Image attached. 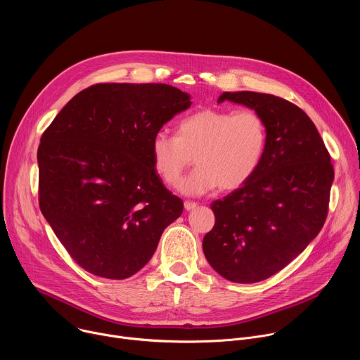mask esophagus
<instances>
[{"instance_id":"esophagus-1","label":"esophagus","mask_w":360,"mask_h":360,"mask_svg":"<svg viewBox=\"0 0 360 360\" xmlns=\"http://www.w3.org/2000/svg\"><path fill=\"white\" fill-rule=\"evenodd\" d=\"M198 207V205L195 203V202H189V200H186L185 203H184V208H185V211H192V210H195Z\"/></svg>"}]
</instances>
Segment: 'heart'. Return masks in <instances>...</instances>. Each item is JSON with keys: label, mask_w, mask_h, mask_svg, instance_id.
<instances>
[{"label": "heart", "mask_w": 360, "mask_h": 360, "mask_svg": "<svg viewBox=\"0 0 360 360\" xmlns=\"http://www.w3.org/2000/svg\"><path fill=\"white\" fill-rule=\"evenodd\" d=\"M266 139L265 122L255 111L207 108L185 117L176 136L164 131L153 135L150 160L158 176L175 186L195 158L198 167L179 185L185 195L235 191L259 169Z\"/></svg>", "instance_id": "b5f03b06"}]
</instances>
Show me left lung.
I'll return each mask as SVG.
<instances>
[{"instance_id":"obj_1","label":"left lung","mask_w":360,"mask_h":360,"mask_svg":"<svg viewBox=\"0 0 360 360\" xmlns=\"http://www.w3.org/2000/svg\"><path fill=\"white\" fill-rule=\"evenodd\" d=\"M259 114L266 127V150L256 174L215 200V225L202 248L210 265L236 283L261 282L290 264L321 232L333 167L315 127L292 102L262 92H224Z\"/></svg>"}]
</instances>
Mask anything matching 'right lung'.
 <instances>
[{
	"label": "right lung",
	"mask_w": 360,
	"mask_h": 360,
	"mask_svg": "<svg viewBox=\"0 0 360 360\" xmlns=\"http://www.w3.org/2000/svg\"><path fill=\"white\" fill-rule=\"evenodd\" d=\"M191 104L188 92L167 84H96L42 134L41 212L89 274L132 276L181 217L182 200L153 169L150 141Z\"/></svg>",
	"instance_id": "obj_1"
}]
</instances>
